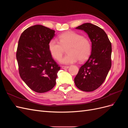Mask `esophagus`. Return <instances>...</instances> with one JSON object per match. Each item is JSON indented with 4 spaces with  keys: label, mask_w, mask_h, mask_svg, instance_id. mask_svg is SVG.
I'll list each match as a JSON object with an SVG mask.
<instances>
[{
    "label": "esophagus",
    "mask_w": 128,
    "mask_h": 128,
    "mask_svg": "<svg viewBox=\"0 0 128 128\" xmlns=\"http://www.w3.org/2000/svg\"><path fill=\"white\" fill-rule=\"evenodd\" d=\"M61 68L62 69H68L69 68V66H61Z\"/></svg>",
    "instance_id": "esophagus-1"
}]
</instances>
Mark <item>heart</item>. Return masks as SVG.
Wrapping results in <instances>:
<instances>
[{"label": "heart", "instance_id": "obj_1", "mask_svg": "<svg viewBox=\"0 0 128 128\" xmlns=\"http://www.w3.org/2000/svg\"><path fill=\"white\" fill-rule=\"evenodd\" d=\"M59 42L52 40L48 42L49 52L53 58L59 60L62 56L64 49H67L68 54L60 60L64 64H70L78 60L83 61L90 56L91 44L88 38L74 32H68L58 37Z\"/></svg>", "mask_w": 128, "mask_h": 128}]
</instances>
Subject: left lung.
<instances>
[{
    "instance_id": "8db88e82",
    "label": "left lung",
    "mask_w": 128,
    "mask_h": 128,
    "mask_svg": "<svg viewBox=\"0 0 128 128\" xmlns=\"http://www.w3.org/2000/svg\"><path fill=\"white\" fill-rule=\"evenodd\" d=\"M76 29L86 32L92 44L91 54L80 68L74 78L75 84L83 91H93L103 83L111 68V42L104 30L90 23Z\"/></svg>"
}]
</instances>
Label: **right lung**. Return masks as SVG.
I'll return each mask as SVG.
<instances>
[{
  "instance_id": "1",
  "label": "right lung",
  "mask_w": 128,
  "mask_h": 128,
  "mask_svg": "<svg viewBox=\"0 0 128 128\" xmlns=\"http://www.w3.org/2000/svg\"><path fill=\"white\" fill-rule=\"evenodd\" d=\"M54 36V30L34 25L26 29L19 39L16 51L19 74L34 92H48L56 84L60 67L53 59L48 47Z\"/></svg>"
}]
</instances>
